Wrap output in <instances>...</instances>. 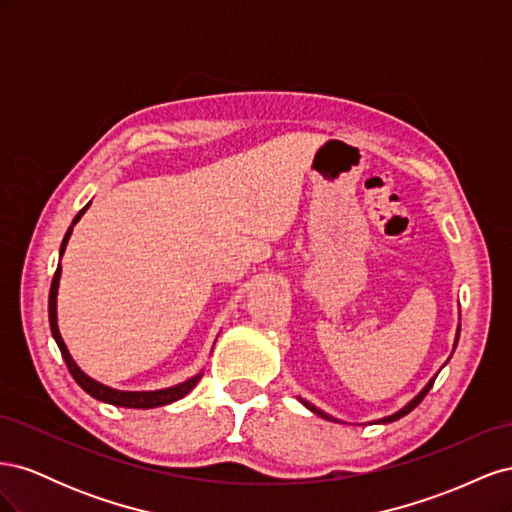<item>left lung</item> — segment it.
<instances>
[{"instance_id": "8db88e82", "label": "left lung", "mask_w": 512, "mask_h": 512, "mask_svg": "<svg viewBox=\"0 0 512 512\" xmlns=\"http://www.w3.org/2000/svg\"><path fill=\"white\" fill-rule=\"evenodd\" d=\"M459 329H461V327H459ZM459 329H457V337H455V346H457V342H459ZM455 346H453V350H455ZM444 365H446V363H444ZM436 376H438V374H436ZM436 376H433V378H431V380L425 384V389H423L421 393H418V395H416V397L410 401V404H406L404 408L397 410V412H395V414H391V416H384V418H380V421H376V423H393V421H397V418H401V416H406L408 412H412V410H414V408H416L418 404H421V401L425 399V395L429 393V389H431V386H433V382H436ZM299 401H301V404H303L307 410H312L314 414H318V416H322V418H327V421H335V423H339L337 418H333L331 414L322 412L320 408L312 406V404H309V401H305V399H301V397H299Z\"/></svg>"}]
</instances>
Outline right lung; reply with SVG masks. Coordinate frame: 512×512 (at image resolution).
Returning a JSON list of instances; mask_svg holds the SVG:
<instances>
[{"label":"right lung","mask_w":512,"mask_h":512,"mask_svg":"<svg viewBox=\"0 0 512 512\" xmlns=\"http://www.w3.org/2000/svg\"><path fill=\"white\" fill-rule=\"evenodd\" d=\"M89 205H85L79 213H76V218L72 220L68 232L64 241H61V247H59V258L64 256L66 252V245H68V239L72 235V228L74 224L81 220V215L87 211ZM59 277H61V265L57 267L55 275H53V284H51V292H49V322H51V333L55 337V342L59 346V352L61 356H64V361L70 369L72 378L76 380V384L81 386V389L85 393H89L91 397H96L100 401H104V404H111V406H119V408H141V410H147V408H158V406H166V404H173V401L181 399L188 395L194 386L198 384V380L203 378V374H196L192 376L190 380H185L181 384H175L170 386V389H160V391H117V389H111V386H104L100 382H96L94 378H89L85 371H81V367L74 363V359L70 356L64 339H61V333H59V327H57V288H59Z\"/></svg>","instance_id":"1"}]
</instances>
